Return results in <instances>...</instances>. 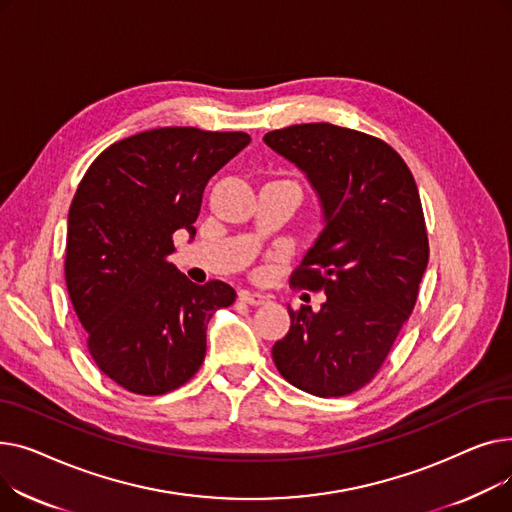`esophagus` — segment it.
I'll use <instances>...</instances> for the list:
<instances>
[{"mask_svg": "<svg viewBox=\"0 0 512 512\" xmlns=\"http://www.w3.org/2000/svg\"><path fill=\"white\" fill-rule=\"evenodd\" d=\"M267 297H263L261 292H251V290H242L240 292V301L249 303V305H263Z\"/></svg>", "mask_w": 512, "mask_h": 512, "instance_id": "1", "label": "esophagus"}]
</instances>
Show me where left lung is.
Listing matches in <instances>:
<instances>
[{"label":"left lung","instance_id":"8db88e82","mask_svg":"<svg viewBox=\"0 0 512 512\" xmlns=\"http://www.w3.org/2000/svg\"><path fill=\"white\" fill-rule=\"evenodd\" d=\"M263 141L305 174L324 222L290 280L326 303L288 307L272 357L299 390L346 396L382 367L415 307L429 259L417 184L388 143L351 128L294 124Z\"/></svg>","mask_w":512,"mask_h":512}]
</instances>
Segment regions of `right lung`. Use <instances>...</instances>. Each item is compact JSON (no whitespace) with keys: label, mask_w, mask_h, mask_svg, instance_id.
Instances as JSON below:
<instances>
[{"label":"right lung","mask_w":512,"mask_h":512,"mask_svg":"<svg viewBox=\"0 0 512 512\" xmlns=\"http://www.w3.org/2000/svg\"><path fill=\"white\" fill-rule=\"evenodd\" d=\"M251 143L247 132L168 126L107 147L68 211L66 286L89 353L122 388L157 396L199 371L211 315L236 292L199 286L168 261L172 236L197 234L209 178Z\"/></svg>","instance_id":"1"}]
</instances>
